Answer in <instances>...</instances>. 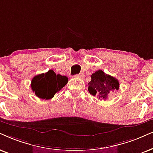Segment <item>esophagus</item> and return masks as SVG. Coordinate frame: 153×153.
I'll use <instances>...</instances> for the list:
<instances>
[{
	"label": "esophagus",
	"instance_id": "esophagus-1",
	"mask_svg": "<svg viewBox=\"0 0 153 153\" xmlns=\"http://www.w3.org/2000/svg\"><path fill=\"white\" fill-rule=\"evenodd\" d=\"M75 77H76V78H82L83 77H84V75H83L82 73H80V74L75 75Z\"/></svg>",
	"mask_w": 153,
	"mask_h": 153
}]
</instances>
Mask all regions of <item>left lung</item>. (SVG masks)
I'll return each mask as SVG.
<instances>
[{
  "label": "left lung",
  "instance_id": "1",
  "mask_svg": "<svg viewBox=\"0 0 153 153\" xmlns=\"http://www.w3.org/2000/svg\"><path fill=\"white\" fill-rule=\"evenodd\" d=\"M88 85V91L91 94L99 100H105L109 94L119 90V82L117 79L98 70L91 75Z\"/></svg>",
  "mask_w": 153,
  "mask_h": 153
}]
</instances>
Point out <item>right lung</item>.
I'll return each mask as SVG.
<instances>
[{
    "label": "right lung",
    "mask_w": 153,
    "mask_h": 153,
    "mask_svg": "<svg viewBox=\"0 0 153 153\" xmlns=\"http://www.w3.org/2000/svg\"><path fill=\"white\" fill-rule=\"evenodd\" d=\"M68 82V78L56 74L53 70L34 76L31 82L32 90L40 99L50 100Z\"/></svg>",
    "instance_id": "add662e5"
}]
</instances>
